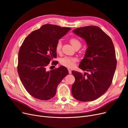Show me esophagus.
<instances>
[{
  "instance_id": "1",
  "label": "esophagus",
  "mask_w": 128,
  "mask_h": 128,
  "mask_svg": "<svg viewBox=\"0 0 128 128\" xmlns=\"http://www.w3.org/2000/svg\"><path fill=\"white\" fill-rule=\"evenodd\" d=\"M68 73L69 74H71L72 73V70L70 68H68Z\"/></svg>"
}]
</instances>
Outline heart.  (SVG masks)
Masks as SVG:
<instances>
[{
    "mask_svg": "<svg viewBox=\"0 0 128 128\" xmlns=\"http://www.w3.org/2000/svg\"><path fill=\"white\" fill-rule=\"evenodd\" d=\"M70 42L71 44L72 45V46L74 48L77 46L81 47V42L76 38H72L70 40ZM62 46V42L60 40H58L56 44V47H55L56 52L57 53H59L60 52ZM77 60H78V59L76 58V57L66 56L60 60V63L62 65L64 66L71 68H73L74 66L75 65V63L76 62Z\"/></svg>",
    "mask_w": 128,
    "mask_h": 128,
    "instance_id": "b5f03b06",
    "label": "heart"
}]
</instances>
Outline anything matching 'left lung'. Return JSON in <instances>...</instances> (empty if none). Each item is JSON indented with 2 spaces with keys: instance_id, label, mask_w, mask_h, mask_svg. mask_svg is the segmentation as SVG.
<instances>
[{
  "instance_id": "left-lung-1",
  "label": "left lung",
  "mask_w": 128,
  "mask_h": 128,
  "mask_svg": "<svg viewBox=\"0 0 128 128\" xmlns=\"http://www.w3.org/2000/svg\"><path fill=\"white\" fill-rule=\"evenodd\" d=\"M73 32L87 44L84 57L79 68L89 73L72 72L75 77L72 86V95L81 102L96 100L112 84L117 62L113 43L110 37L96 26L79 28Z\"/></svg>"
}]
</instances>
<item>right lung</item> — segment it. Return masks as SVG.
<instances>
[{
    "instance_id": "add662e5",
    "label": "right lung",
    "mask_w": 128,
    "mask_h": 128,
    "mask_svg": "<svg viewBox=\"0 0 128 128\" xmlns=\"http://www.w3.org/2000/svg\"><path fill=\"white\" fill-rule=\"evenodd\" d=\"M70 30V28L44 24L24 40L18 52V72L24 88L32 97L43 100H50L68 74V68L63 66L50 71L47 67L56 58L57 42Z\"/></svg>"
}]
</instances>
